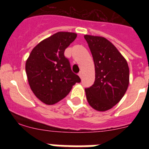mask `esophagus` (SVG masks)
<instances>
[{"instance_id": "esophagus-1", "label": "esophagus", "mask_w": 149, "mask_h": 149, "mask_svg": "<svg viewBox=\"0 0 149 149\" xmlns=\"http://www.w3.org/2000/svg\"><path fill=\"white\" fill-rule=\"evenodd\" d=\"M78 75H79V77H81V78H82V76H83V73H82V72H80L78 73Z\"/></svg>"}]
</instances>
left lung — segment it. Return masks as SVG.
Listing matches in <instances>:
<instances>
[{
  "label": "left lung",
  "mask_w": 149,
  "mask_h": 149,
  "mask_svg": "<svg viewBox=\"0 0 149 149\" xmlns=\"http://www.w3.org/2000/svg\"><path fill=\"white\" fill-rule=\"evenodd\" d=\"M95 63L94 84L86 88V99L98 111L111 109L125 94L129 84L126 60L110 41L101 36L85 35Z\"/></svg>",
  "instance_id": "1"
}]
</instances>
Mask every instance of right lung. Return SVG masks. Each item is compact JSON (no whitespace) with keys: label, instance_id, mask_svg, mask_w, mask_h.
<instances>
[{"label":"right lung","instance_id":"1","mask_svg":"<svg viewBox=\"0 0 149 149\" xmlns=\"http://www.w3.org/2000/svg\"><path fill=\"white\" fill-rule=\"evenodd\" d=\"M76 37L74 33H54L36 46L26 61L30 89L46 104L57 103L70 93L73 85L81 82L64 56L65 48Z\"/></svg>","mask_w":149,"mask_h":149}]
</instances>
